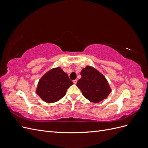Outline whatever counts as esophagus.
Masks as SVG:
<instances>
[{"label":"esophagus","instance_id":"1","mask_svg":"<svg viewBox=\"0 0 148 148\" xmlns=\"http://www.w3.org/2000/svg\"><path fill=\"white\" fill-rule=\"evenodd\" d=\"M73 83L74 84H77V79H75V80H73Z\"/></svg>","mask_w":148,"mask_h":148}]
</instances>
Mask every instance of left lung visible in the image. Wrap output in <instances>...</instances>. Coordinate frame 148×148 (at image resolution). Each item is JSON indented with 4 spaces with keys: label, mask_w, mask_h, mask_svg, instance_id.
Here are the masks:
<instances>
[{
    "label": "left lung",
    "mask_w": 148,
    "mask_h": 148,
    "mask_svg": "<svg viewBox=\"0 0 148 148\" xmlns=\"http://www.w3.org/2000/svg\"><path fill=\"white\" fill-rule=\"evenodd\" d=\"M77 86L89 101L98 103L109 96L111 89L106 78L93 67L87 66L81 71Z\"/></svg>",
    "instance_id": "1"
}]
</instances>
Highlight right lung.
<instances>
[{
    "instance_id": "obj_1",
    "label": "right lung",
    "mask_w": 148,
    "mask_h": 148,
    "mask_svg": "<svg viewBox=\"0 0 148 148\" xmlns=\"http://www.w3.org/2000/svg\"><path fill=\"white\" fill-rule=\"evenodd\" d=\"M73 83L60 67L53 69L44 75L38 83L36 93L46 102H54L62 99L67 89Z\"/></svg>"
}]
</instances>
